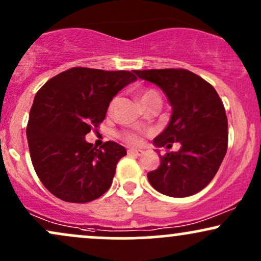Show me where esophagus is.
Masks as SVG:
<instances>
[{
  "label": "esophagus",
  "instance_id": "obj_1",
  "mask_svg": "<svg viewBox=\"0 0 261 261\" xmlns=\"http://www.w3.org/2000/svg\"><path fill=\"white\" fill-rule=\"evenodd\" d=\"M127 152L130 154H135V155H142L143 153H145V151H143V149H137V148H130Z\"/></svg>",
  "mask_w": 261,
  "mask_h": 261
}]
</instances>
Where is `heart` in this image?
Segmentation results:
<instances>
[{
    "label": "heart",
    "mask_w": 261,
    "mask_h": 261,
    "mask_svg": "<svg viewBox=\"0 0 261 261\" xmlns=\"http://www.w3.org/2000/svg\"><path fill=\"white\" fill-rule=\"evenodd\" d=\"M153 97L160 98V95H158V93L155 91H152V89H147V91H143L140 94V101L146 100V99H148V98H153ZM113 106H114V101L112 104H110V107H109L110 109H112ZM121 137H122V140L126 141L127 143H131V145H139V143H141V141H142L140 135L135 134V133H124L121 135Z\"/></svg>",
    "instance_id": "obj_1"
}]
</instances>
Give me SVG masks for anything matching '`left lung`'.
Listing matches in <instances>:
<instances>
[{"instance_id":"obj_1","label":"left lung","mask_w":261,"mask_h":261,"mask_svg":"<svg viewBox=\"0 0 261 261\" xmlns=\"http://www.w3.org/2000/svg\"><path fill=\"white\" fill-rule=\"evenodd\" d=\"M134 72L160 87L172 107L168 125L153 145L170 148L173 142L180 143L178 152L160 154V167L147 173L148 181L170 197L199 193L216 175L227 152L228 122L222 100L214 87L188 70ZM155 151L160 153V149Z\"/></svg>"}]
</instances>
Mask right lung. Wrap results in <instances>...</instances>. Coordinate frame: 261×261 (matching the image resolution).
<instances>
[{"label": "right lung", "mask_w": 261, "mask_h": 261, "mask_svg": "<svg viewBox=\"0 0 261 261\" xmlns=\"http://www.w3.org/2000/svg\"><path fill=\"white\" fill-rule=\"evenodd\" d=\"M135 81L128 71L73 67L39 89L29 113L27 139L33 167L53 195L85 203L110 188L116 163L126 149L113 141L97 149L87 142L86 135L104 120L118 92Z\"/></svg>", "instance_id": "right-lung-1"}]
</instances>
